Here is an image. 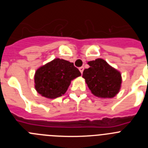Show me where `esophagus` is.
<instances>
[{
	"label": "esophagus",
	"instance_id": "1",
	"mask_svg": "<svg viewBox=\"0 0 148 148\" xmlns=\"http://www.w3.org/2000/svg\"><path fill=\"white\" fill-rule=\"evenodd\" d=\"M84 66H81V67H79V70H80V72H81V73H83V71H84Z\"/></svg>",
	"mask_w": 148,
	"mask_h": 148
}]
</instances>
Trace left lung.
Segmentation results:
<instances>
[{
  "label": "left lung",
  "mask_w": 148,
  "mask_h": 148,
  "mask_svg": "<svg viewBox=\"0 0 148 148\" xmlns=\"http://www.w3.org/2000/svg\"><path fill=\"white\" fill-rule=\"evenodd\" d=\"M88 69L83 72V78L94 95L100 98H113L121 88V75L101 58L87 63Z\"/></svg>",
  "instance_id": "obj_1"
}]
</instances>
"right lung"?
<instances>
[{"instance_id": "right-lung-1", "label": "right lung", "mask_w": 148, "mask_h": 148, "mask_svg": "<svg viewBox=\"0 0 148 148\" xmlns=\"http://www.w3.org/2000/svg\"><path fill=\"white\" fill-rule=\"evenodd\" d=\"M81 75L73 63L55 58L36 70L35 88L44 97L56 99L64 95L71 81Z\"/></svg>"}]
</instances>
